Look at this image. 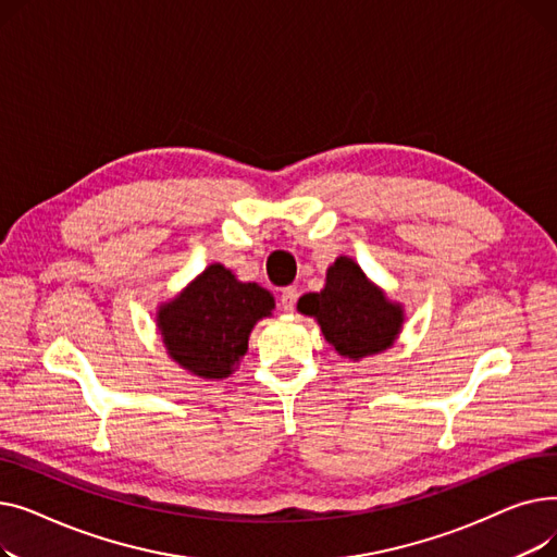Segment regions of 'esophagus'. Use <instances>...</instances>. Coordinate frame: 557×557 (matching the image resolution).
Instances as JSON below:
<instances>
[{"instance_id": "34e87169", "label": "esophagus", "mask_w": 557, "mask_h": 557, "mask_svg": "<svg viewBox=\"0 0 557 557\" xmlns=\"http://www.w3.org/2000/svg\"><path fill=\"white\" fill-rule=\"evenodd\" d=\"M296 302H298V288H296V286H286V288L282 290V296H280V307H282L284 311H294Z\"/></svg>"}]
</instances>
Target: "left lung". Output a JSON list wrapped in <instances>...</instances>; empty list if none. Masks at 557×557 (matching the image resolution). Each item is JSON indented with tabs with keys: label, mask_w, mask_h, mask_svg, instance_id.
I'll return each mask as SVG.
<instances>
[{
	"label": "left lung",
	"mask_w": 557,
	"mask_h": 557,
	"mask_svg": "<svg viewBox=\"0 0 557 557\" xmlns=\"http://www.w3.org/2000/svg\"><path fill=\"white\" fill-rule=\"evenodd\" d=\"M298 309L318 320L325 338L347 359L384 352L401 327V309L368 282L352 259L338 257L320 294L300 298Z\"/></svg>",
	"instance_id": "left-lung-1"
}]
</instances>
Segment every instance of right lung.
Here are the masks:
<instances>
[{"label":"right lung","instance_id":"right-lung-1","mask_svg":"<svg viewBox=\"0 0 557 557\" xmlns=\"http://www.w3.org/2000/svg\"><path fill=\"white\" fill-rule=\"evenodd\" d=\"M273 307L267 288L237 282L221 263H212L160 309L158 327L171 359L198 376L221 379L242 361L250 330Z\"/></svg>","mask_w":557,"mask_h":557}]
</instances>
